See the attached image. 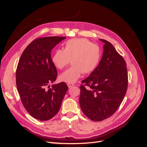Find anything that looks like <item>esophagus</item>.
<instances>
[{
	"label": "esophagus",
	"mask_w": 147,
	"mask_h": 147,
	"mask_svg": "<svg viewBox=\"0 0 147 147\" xmlns=\"http://www.w3.org/2000/svg\"><path fill=\"white\" fill-rule=\"evenodd\" d=\"M75 85L74 84H73V83H67V86H68V87L70 88H72V86H74Z\"/></svg>",
	"instance_id": "esophagus-1"
}]
</instances>
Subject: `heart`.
Listing matches in <instances>:
<instances>
[{
	"instance_id": "1",
	"label": "heart",
	"mask_w": 147,
	"mask_h": 147,
	"mask_svg": "<svg viewBox=\"0 0 147 147\" xmlns=\"http://www.w3.org/2000/svg\"><path fill=\"white\" fill-rule=\"evenodd\" d=\"M101 58L100 47L84 38H75L65 42L63 49H57L51 61L58 69L65 68L70 62L72 66L59 75V79L69 83L76 82L81 75L90 74L98 65Z\"/></svg>"
}]
</instances>
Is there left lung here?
<instances>
[{"label":"left lung","mask_w":147,"mask_h":147,"mask_svg":"<svg viewBox=\"0 0 147 147\" xmlns=\"http://www.w3.org/2000/svg\"><path fill=\"white\" fill-rule=\"evenodd\" d=\"M104 43L98 66L80 86V105L83 113L94 121L113 115L122 102L127 88L126 64L123 57L109 42Z\"/></svg>","instance_id":"left-lung-1"}]
</instances>
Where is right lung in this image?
<instances>
[{
    "mask_svg": "<svg viewBox=\"0 0 147 147\" xmlns=\"http://www.w3.org/2000/svg\"><path fill=\"white\" fill-rule=\"evenodd\" d=\"M65 37L35 39L22 54L16 72V83L22 103L35 119L47 121L56 115L68 90L64 82L53 84L57 70L51 61V51Z\"/></svg>",
    "mask_w": 147,
    "mask_h": 147,
    "instance_id": "add662e5",
    "label": "right lung"
}]
</instances>
